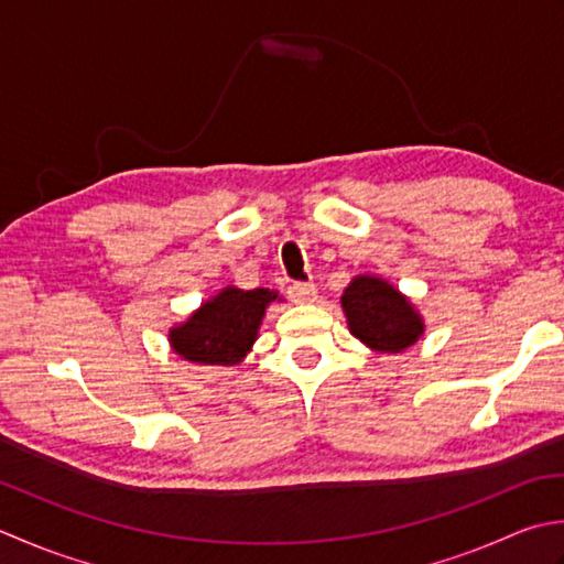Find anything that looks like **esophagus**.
Masks as SVG:
<instances>
[{
  "instance_id": "esophagus-1",
  "label": "esophagus",
  "mask_w": 564,
  "mask_h": 564,
  "mask_svg": "<svg viewBox=\"0 0 564 564\" xmlns=\"http://www.w3.org/2000/svg\"><path fill=\"white\" fill-rule=\"evenodd\" d=\"M290 296L296 304H312L316 299V286L308 282H296L290 286Z\"/></svg>"
}]
</instances>
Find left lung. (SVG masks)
Masks as SVG:
<instances>
[{
  "instance_id": "8db88e82",
  "label": "left lung",
  "mask_w": 564,
  "mask_h": 564,
  "mask_svg": "<svg viewBox=\"0 0 564 564\" xmlns=\"http://www.w3.org/2000/svg\"><path fill=\"white\" fill-rule=\"evenodd\" d=\"M340 306L348 330L375 352L406 350L426 330L416 304L377 274H355L343 290Z\"/></svg>"
}]
</instances>
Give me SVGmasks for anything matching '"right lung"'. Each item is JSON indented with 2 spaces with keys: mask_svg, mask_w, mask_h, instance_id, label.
Masks as SVG:
<instances>
[{
  "mask_svg": "<svg viewBox=\"0 0 564 564\" xmlns=\"http://www.w3.org/2000/svg\"><path fill=\"white\" fill-rule=\"evenodd\" d=\"M272 302H284L278 290H238L226 284L167 330L170 348L192 365H240L256 346Z\"/></svg>",
  "mask_w": 564,
  "mask_h": 564,
  "instance_id": "obj_1",
  "label": "right lung"
}]
</instances>
